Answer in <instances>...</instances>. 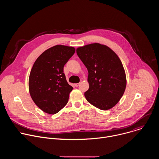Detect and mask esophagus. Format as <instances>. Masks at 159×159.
Returning a JSON list of instances; mask_svg holds the SVG:
<instances>
[{"mask_svg":"<svg viewBox=\"0 0 159 159\" xmlns=\"http://www.w3.org/2000/svg\"><path fill=\"white\" fill-rule=\"evenodd\" d=\"M79 85H80V83H77V84H75V87H78Z\"/></svg>","mask_w":159,"mask_h":159,"instance_id":"34e87169","label":"esophagus"}]
</instances>
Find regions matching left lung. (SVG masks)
Wrapping results in <instances>:
<instances>
[{"label": "left lung", "mask_w": 159, "mask_h": 159, "mask_svg": "<svg viewBox=\"0 0 159 159\" xmlns=\"http://www.w3.org/2000/svg\"><path fill=\"white\" fill-rule=\"evenodd\" d=\"M77 54L88 70L87 101L101 110L114 107L126 85L125 69L118 55L106 45L89 44L79 47Z\"/></svg>", "instance_id": "8db88e82"}]
</instances>
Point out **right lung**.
I'll return each instance as SVG.
<instances>
[{
  "label": "right lung",
  "instance_id": "obj_1",
  "mask_svg": "<svg viewBox=\"0 0 159 159\" xmlns=\"http://www.w3.org/2000/svg\"><path fill=\"white\" fill-rule=\"evenodd\" d=\"M75 52L74 47L56 45L35 61L29 78L31 97L43 111L54 115L68 102L73 87L68 84L63 66Z\"/></svg>",
  "mask_w": 159,
  "mask_h": 159
}]
</instances>
